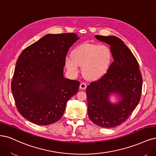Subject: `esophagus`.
Masks as SVG:
<instances>
[{
    "label": "esophagus",
    "instance_id": "obj_1",
    "mask_svg": "<svg viewBox=\"0 0 156 156\" xmlns=\"http://www.w3.org/2000/svg\"><path fill=\"white\" fill-rule=\"evenodd\" d=\"M80 88L81 90H85L87 88V84H85L84 83H81L80 84Z\"/></svg>",
    "mask_w": 156,
    "mask_h": 156
}]
</instances>
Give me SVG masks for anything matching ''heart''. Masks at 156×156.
<instances>
[{"mask_svg":"<svg viewBox=\"0 0 156 156\" xmlns=\"http://www.w3.org/2000/svg\"><path fill=\"white\" fill-rule=\"evenodd\" d=\"M112 54L106 44L84 43L74 48L72 57L65 58V66L72 76L79 73L82 67L84 76L90 80H96L104 76L110 66Z\"/></svg>","mask_w":156,"mask_h":156,"instance_id":"1","label":"heart"}]
</instances>
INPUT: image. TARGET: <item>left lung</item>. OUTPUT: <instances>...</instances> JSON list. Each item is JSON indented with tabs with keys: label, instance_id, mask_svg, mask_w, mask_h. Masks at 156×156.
I'll return each mask as SVG.
<instances>
[{
	"label": "left lung",
	"instance_id": "1",
	"mask_svg": "<svg viewBox=\"0 0 156 156\" xmlns=\"http://www.w3.org/2000/svg\"><path fill=\"white\" fill-rule=\"evenodd\" d=\"M110 45L113 62L106 73L87 88L88 114L94 124L110 128L124 122L136 109L141 99L143 79L136 57L122 41L115 36L95 35ZM119 101L112 104L111 95Z\"/></svg>",
	"mask_w": 156,
	"mask_h": 156
}]
</instances>
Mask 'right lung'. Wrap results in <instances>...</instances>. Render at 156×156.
Instances as JSON below:
<instances>
[{"mask_svg":"<svg viewBox=\"0 0 156 156\" xmlns=\"http://www.w3.org/2000/svg\"><path fill=\"white\" fill-rule=\"evenodd\" d=\"M79 37L74 33L47 34L21 53L12 82L15 105L26 119L48 125L62 117L80 83L64 77L69 48Z\"/></svg>","mask_w":156,"mask_h":156,"instance_id":"right-lung-1","label":"right lung"}]
</instances>
